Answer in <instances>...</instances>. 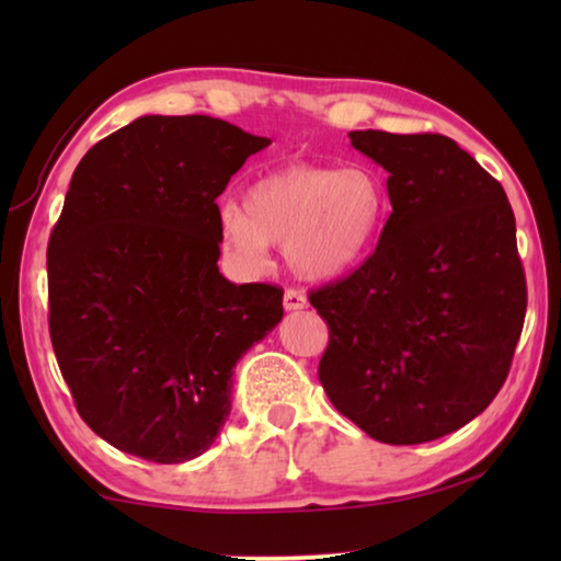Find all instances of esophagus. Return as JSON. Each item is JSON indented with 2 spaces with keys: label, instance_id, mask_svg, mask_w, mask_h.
Segmentation results:
<instances>
[{
  "label": "esophagus",
  "instance_id": "1",
  "mask_svg": "<svg viewBox=\"0 0 561 561\" xmlns=\"http://www.w3.org/2000/svg\"><path fill=\"white\" fill-rule=\"evenodd\" d=\"M304 307H307V297H304L301 291H297V289L284 291V309H287V311H299Z\"/></svg>",
  "mask_w": 561,
  "mask_h": 561
}]
</instances>
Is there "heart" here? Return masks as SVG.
I'll use <instances>...</instances> for the list:
<instances>
[{
    "mask_svg": "<svg viewBox=\"0 0 561 561\" xmlns=\"http://www.w3.org/2000/svg\"><path fill=\"white\" fill-rule=\"evenodd\" d=\"M386 213L388 190L374 168L289 163L247 185L242 207H222L220 242L244 267H260L270 244H284L299 277L327 282L371 252Z\"/></svg>",
    "mask_w": 561,
    "mask_h": 561,
    "instance_id": "1",
    "label": "heart"
}]
</instances>
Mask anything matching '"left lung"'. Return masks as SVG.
I'll list each match as a JSON object with an SVG mask.
<instances>
[{"label":"left lung","mask_w":561,"mask_h":561,"mask_svg":"<svg viewBox=\"0 0 561 561\" xmlns=\"http://www.w3.org/2000/svg\"><path fill=\"white\" fill-rule=\"evenodd\" d=\"M393 213L371 257L309 294L329 324L319 381L374 440L417 445L462 428L505 383L527 284L502 185L438 133L351 130Z\"/></svg>","instance_id":"obj_1"}]
</instances>
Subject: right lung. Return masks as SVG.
Returning <instances> with one entry per match:
<instances>
[{
    "mask_svg": "<svg viewBox=\"0 0 561 561\" xmlns=\"http://www.w3.org/2000/svg\"><path fill=\"white\" fill-rule=\"evenodd\" d=\"M270 144L210 116H140L73 170L46 252L49 334L76 411L113 448L203 455L237 360L282 321L279 287L217 267L215 201Z\"/></svg>",
    "mask_w": 561,
    "mask_h": 561,
    "instance_id": "add662e5",
    "label": "right lung"
}]
</instances>
